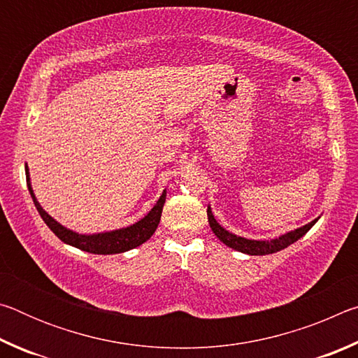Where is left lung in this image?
<instances>
[{
    "mask_svg": "<svg viewBox=\"0 0 358 358\" xmlns=\"http://www.w3.org/2000/svg\"><path fill=\"white\" fill-rule=\"evenodd\" d=\"M207 216H208V222H210L211 230H213V234L222 241L224 245L232 248V250H235V251L250 254V256H265V254H273V252L284 250V248H287L289 245H292L296 240L301 238L303 235H305L319 220V217H316V220H313L311 222L305 224V226L290 230V232L282 234L276 238L251 240V238L240 237V235H235L232 232H229L227 229H224L221 224L215 220L213 211H211L210 205L207 208Z\"/></svg>",
    "mask_w": 358,
    "mask_h": 358,
    "instance_id": "1",
    "label": "left lung"
}]
</instances>
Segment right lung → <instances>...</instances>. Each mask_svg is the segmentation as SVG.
<instances>
[{"label":"right lung","mask_w":358,"mask_h":358,"mask_svg":"<svg viewBox=\"0 0 358 358\" xmlns=\"http://www.w3.org/2000/svg\"><path fill=\"white\" fill-rule=\"evenodd\" d=\"M25 173H27L28 191L31 194L36 208H38L41 217L44 220L48 229H50L59 240L64 241L66 245L78 248V250L82 251L92 252V254H120V252L134 250V248L141 246L142 243H145V241L150 240L151 235H153L155 230L157 229V224L161 221L162 207H164L166 196H167L166 189L162 191L161 197L157 199V202L153 205V208H151L148 213L142 217V220L131 224V226L120 227L115 230H106V232H98V234H78L76 230L64 227L63 224H59L57 220H53V217L41 207V203L34 196L28 166H25Z\"/></svg>","instance_id":"add662e5"}]
</instances>
